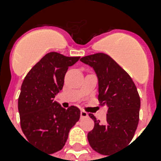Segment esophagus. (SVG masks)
<instances>
[{
    "instance_id": "esophagus-1",
    "label": "esophagus",
    "mask_w": 161,
    "mask_h": 161,
    "mask_svg": "<svg viewBox=\"0 0 161 161\" xmlns=\"http://www.w3.org/2000/svg\"><path fill=\"white\" fill-rule=\"evenodd\" d=\"M80 116H81V118H84V117H87L88 113L86 111H84V110H81Z\"/></svg>"
}]
</instances>
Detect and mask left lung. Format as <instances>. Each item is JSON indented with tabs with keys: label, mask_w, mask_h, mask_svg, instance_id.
I'll return each instance as SVG.
<instances>
[{
	"label": "left lung",
	"mask_w": 161,
	"mask_h": 161,
	"mask_svg": "<svg viewBox=\"0 0 161 161\" xmlns=\"http://www.w3.org/2000/svg\"><path fill=\"white\" fill-rule=\"evenodd\" d=\"M80 61L96 71L98 100L101 106L108 107L105 123L89 114L95 126L88 133V141L96 152L109 155L128 145L134 137L140 116V96L130 76L107 54L95 53Z\"/></svg>",
	"instance_id": "1"
}]
</instances>
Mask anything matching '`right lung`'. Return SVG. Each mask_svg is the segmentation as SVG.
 Here are the masks:
<instances>
[{"mask_svg": "<svg viewBox=\"0 0 161 161\" xmlns=\"http://www.w3.org/2000/svg\"><path fill=\"white\" fill-rule=\"evenodd\" d=\"M80 57L49 53L29 70L23 80L18 99L20 127L28 142L53 153L63 148L69 131L80 118L75 106L62 108L53 101L64 86L69 66Z\"/></svg>", "mask_w": 161, "mask_h": 161, "instance_id": "1", "label": "right lung"}]
</instances>
